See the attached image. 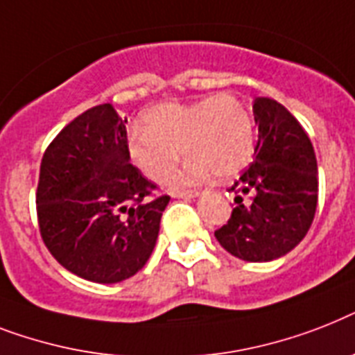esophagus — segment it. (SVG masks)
Returning <instances> with one entry per match:
<instances>
[{
    "label": "esophagus",
    "instance_id": "obj_1",
    "mask_svg": "<svg viewBox=\"0 0 355 355\" xmlns=\"http://www.w3.org/2000/svg\"><path fill=\"white\" fill-rule=\"evenodd\" d=\"M175 198H185V200H191V198H196V196H200L198 191H178L174 192Z\"/></svg>",
    "mask_w": 355,
    "mask_h": 355
}]
</instances>
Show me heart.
Listing matches in <instances>:
<instances>
[{
	"label": "heart",
	"mask_w": 355,
	"mask_h": 355,
	"mask_svg": "<svg viewBox=\"0 0 355 355\" xmlns=\"http://www.w3.org/2000/svg\"><path fill=\"white\" fill-rule=\"evenodd\" d=\"M180 148L191 157L172 174L174 185L200 183L211 172L234 178L253 157V117L240 98L227 93L164 102L144 115V133L133 132L128 139L130 159L152 181L166 178Z\"/></svg>",
	"instance_id": "obj_1"
}]
</instances>
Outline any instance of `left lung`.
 <instances>
[{
	"mask_svg": "<svg viewBox=\"0 0 355 355\" xmlns=\"http://www.w3.org/2000/svg\"><path fill=\"white\" fill-rule=\"evenodd\" d=\"M254 161L229 192L231 218L214 236L232 257L269 262L306 236L317 209V159L308 133L280 102L254 98Z\"/></svg>",
	"mask_w": 355,
	"mask_h": 355,
	"instance_id": "left-lung-1",
	"label": "left lung"
}]
</instances>
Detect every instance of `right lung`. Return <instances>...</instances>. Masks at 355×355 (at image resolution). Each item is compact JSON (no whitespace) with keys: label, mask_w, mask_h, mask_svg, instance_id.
Segmentation results:
<instances>
[{"label":"right lung","mask_w":355,"mask_h":355,"mask_svg":"<svg viewBox=\"0 0 355 355\" xmlns=\"http://www.w3.org/2000/svg\"><path fill=\"white\" fill-rule=\"evenodd\" d=\"M126 123L112 104L92 107L51 141L40 164L45 248L67 271L101 284L143 269L170 200L130 163Z\"/></svg>","instance_id":"right-lung-1"}]
</instances>
